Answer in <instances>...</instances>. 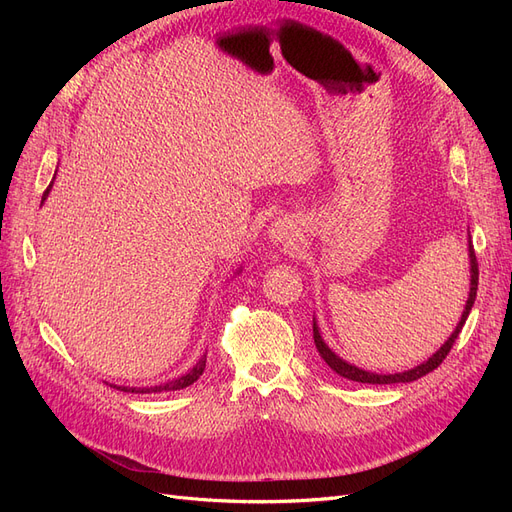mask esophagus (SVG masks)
<instances>
[{
    "label": "esophagus",
    "mask_w": 512,
    "mask_h": 512,
    "mask_svg": "<svg viewBox=\"0 0 512 512\" xmlns=\"http://www.w3.org/2000/svg\"><path fill=\"white\" fill-rule=\"evenodd\" d=\"M269 239L275 245H282V247H294L299 243V235H297V226L292 224L290 218H280L275 220L269 226Z\"/></svg>",
    "instance_id": "obj_1"
}]
</instances>
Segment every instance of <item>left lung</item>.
<instances>
[{"mask_svg":"<svg viewBox=\"0 0 512 512\" xmlns=\"http://www.w3.org/2000/svg\"><path fill=\"white\" fill-rule=\"evenodd\" d=\"M468 252H470V294H468V301H466V309H463L461 320H459V324L455 327V331L451 333V337H448L446 342L440 346V350H438L436 354H431L425 363L416 365V367H412V369H408V371H399V374H376V371H365V369H361V367L346 363L344 359H339V356H337L327 344H324V339H322V335H320V331H318V324H316V320H314V344H316V350L320 352V356L324 359V363H327V365L335 371V374H339L342 378L352 380V382H363V384L414 382V380H418V378L427 376L429 371L436 369V367L446 359V354L451 352V348H453V344H455V339L459 337V333H461V329H463V324H466V320H468V316H470V309H472L474 299H476V290H478V262H476V254H474L472 241H470V250H468Z\"/></svg>","mask_w":512,"mask_h":512,"instance_id":"obj_1","label":"left lung"}]
</instances>
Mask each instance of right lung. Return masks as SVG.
Returning a JSON list of instances; mask_svg holds the SVG:
<instances>
[{
  "label": "right lung",
  "instance_id": "add662e5",
  "mask_svg": "<svg viewBox=\"0 0 512 512\" xmlns=\"http://www.w3.org/2000/svg\"><path fill=\"white\" fill-rule=\"evenodd\" d=\"M51 185H53V181H51ZM51 185L49 188H46V192H44V196H42V200L49 196V192H51ZM205 365H207V354H203L198 359V363L188 371V374H183V376H179V378H175V380H168V382H164V384H156V386H117V384H111L113 389H117V391H123V393H168V391H179V389H185V386H190V384H194L200 376H203V371H205Z\"/></svg>",
  "mask_w": 512,
  "mask_h": 512
}]
</instances>
